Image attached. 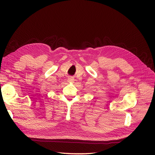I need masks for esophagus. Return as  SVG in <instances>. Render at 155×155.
I'll return each instance as SVG.
<instances>
[{
    "label": "esophagus",
    "mask_w": 155,
    "mask_h": 155,
    "mask_svg": "<svg viewBox=\"0 0 155 155\" xmlns=\"http://www.w3.org/2000/svg\"><path fill=\"white\" fill-rule=\"evenodd\" d=\"M74 81V79L72 78H68V81L69 82H73Z\"/></svg>",
    "instance_id": "1"
}]
</instances>
